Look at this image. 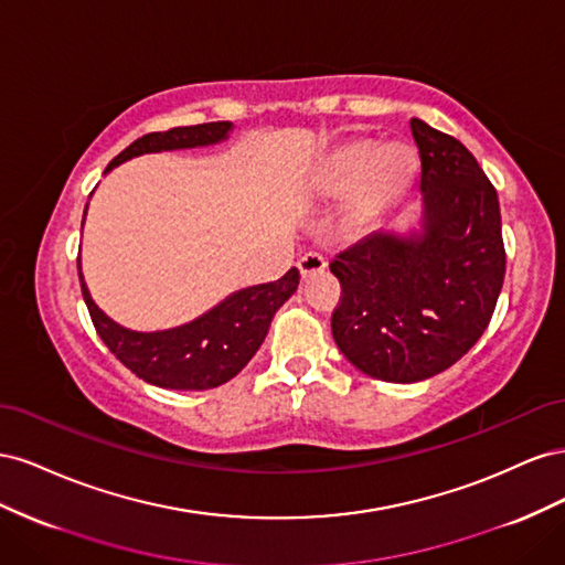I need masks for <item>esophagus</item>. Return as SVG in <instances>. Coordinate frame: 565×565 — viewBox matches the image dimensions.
Returning <instances> with one entry per match:
<instances>
[{"mask_svg": "<svg viewBox=\"0 0 565 565\" xmlns=\"http://www.w3.org/2000/svg\"><path fill=\"white\" fill-rule=\"evenodd\" d=\"M297 266H299L301 278H313V276H318V273L328 268V262H324L318 252H309V254L301 256Z\"/></svg>", "mask_w": 565, "mask_h": 565, "instance_id": "1", "label": "esophagus"}]
</instances>
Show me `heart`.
Listing matches in <instances>:
<instances>
[{"label":"heart","mask_w":565,"mask_h":565,"mask_svg":"<svg viewBox=\"0 0 565 565\" xmlns=\"http://www.w3.org/2000/svg\"><path fill=\"white\" fill-rule=\"evenodd\" d=\"M417 150L403 141L374 143L358 139L337 146L309 179V193L318 200H347L349 228L372 226L391 204H396L415 183Z\"/></svg>","instance_id":"obj_1"}]
</instances>
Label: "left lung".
Masks as SVG:
<instances>
[{"label": "left lung", "mask_w": 565, "mask_h": 565, "mask_svg": "<svg viewBox=\"0 0 565 565\" xmlns=\"http://www.w3.org/2000/svg\"><path fill=\"white\" fill-rule=\"evenodd\" d=\"M409 131L422 160L417 226L372 233L330 264L339 351L393 384L434 377L481 339L507 268L498 191L476 158L424 119Z\"/></svg>", "instance_id": "obj_1"}]
</instances>
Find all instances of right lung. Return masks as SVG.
I'll return each instance as SVG.
<instances>
[{"mask_svg":"<svg viewBox=\"0 0 565 565\" xmlns=\"http://www.w3.org/2000/svg\"><path fill=\"white\" fill-rule=\"evenodd\" d=\"M231 131L233 122H207L146 134L119 152L106 167V174L113 172L117 164L148 156V152L224 143ZM84 216H87V210H84ZM77 270L82 297L94 320V328L117 361L143 382L177 391H204L233 380L259 351L273 316L297 292L299 285V270L289 268L280 280L237 289L224 301L212 306L207 313L183 322L179 328L139 332L125 328L100 311L89 295L87 282H84L79 259Z\"/></svg>","mask_w":565,"mask_h":565,"instance_id":"add662e5","label":"right lung"}]
</instances>
